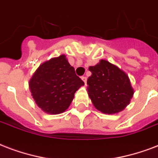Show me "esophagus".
<instances>
[{"label":"esophagus","instance_id":"34e87169","mask_svg":"<svg viewBox=\"0 0 158 158\" xmlns=\"http://www.w3.org/2000/svg\"><path fill=\"white\" fill-rule=\"evenodd\" d=\"M81 79H82V80H83V81H84V83L86 84V82H87V78H86V77H85V76H82Z\"/></svg>","mask_w":158,"mask_h":158}]
</instances>
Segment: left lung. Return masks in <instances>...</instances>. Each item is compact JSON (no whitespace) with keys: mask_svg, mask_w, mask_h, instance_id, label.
Here are the masks:
<instances>
[{"mask_svg":"<svg viewBox=\"0 0 158 158\" xmlns=\"http://www.w3.org/2000/svg\"><path fill=\"white\" fill-rule=\"evenodd\" d=\"M89 71L92 75L87 80L88 94L95 108L105 114L124 110L134 94L127 74L104 60L89 67Z\"/></svg>","mask_w":158,"mask_h":158,"instance_id":"1","label":"left lung"}]
</instances>
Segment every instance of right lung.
Segmentation results:
<instances>
[{"label": "right lung", "instance_id": "add662e5", "mask_svg": "<svg viewBox=\"0 0 158 158\" xmlns=\"http://www.w3.org/2000/svg\"><path fill=\"white\" fill-rule=\"evenodd\" d=\"M84 84L61 55L38 67L29 81V89L36 104L43 111L56 115L69 107L75 92Z\"/></svg>", "mask_w": 158, "mask_h": 158}]
</instances>
